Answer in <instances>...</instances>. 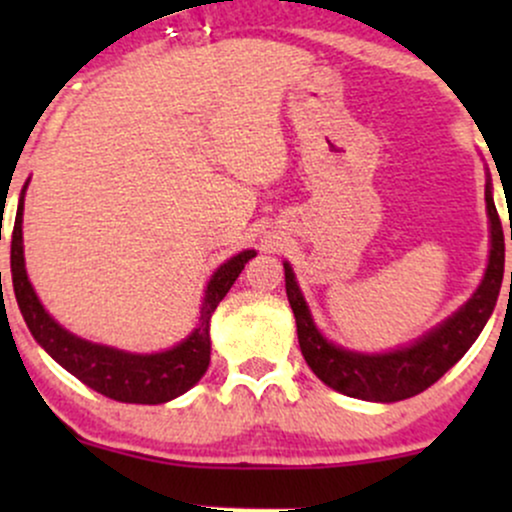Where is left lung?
<instances>
[{
	"mask_svg": "<svg viewBox=\"0 0 512 512\" xmlns=\"http://www.w3.org/2000/svg\"><path fill=\"white\" fill-rule=\"evenodd\" d=\"M484 195L491 223V252L489 267H486L479 289L455 315L440 322L436 330L416 339L414 344L402 346V349L387 351V354H358V351L342 349V346L327 342L310 317L291 264L284 262L286 296H289L291 310L296 315L298 344H301L305 363L322 383L346 397L366 399V402H399V399L419 395L433 383H438L467 354V349L477 342L486 320L496 308L505 267L503 226L498 219L496 204H493L491 178L486 182Z\"/></svg>",
	"mask_w": 512,
	"mask_h": 512,
	"instance_id": "8db88e82",
	"label": "left lung"
}]
</instances>
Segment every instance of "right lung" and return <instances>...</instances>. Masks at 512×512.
I'll return each instance as SVG.
<instances>
[{"label":"right lung","instance_id":"obj_1","mask_svg":"<svg viewBox=\"0 0 512 512\" xmlns=\"http://www.w3.org/2000/svg\"><path fill=\"white\" fill-rule=\"evenodd\" d=\"M28 182L23 185L19 209H16L14 233H11V281L19 310L26 320L35 342L43 346L64 370L79 378L81 383L101 395L127 404H163L180 397L199 383L209 368L211 339L209 320L216 305L223 301L233 281L245 269V262L257 255L255 250H243L216 269L204 291L202 315L199 325L187 339H182L173 349L161 354H129L113 346L93 344L67 332L60 322H55L35 296L23 262V195Z\"/></svg>","mask_w":512,"mask_h":512}]
</instances>
